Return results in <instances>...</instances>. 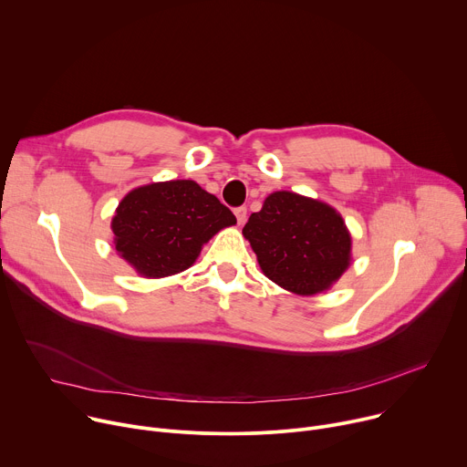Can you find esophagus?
I'll return each instance as SVG.
<instances>
[{
  "label": "esophagus",
  "instance_id": "esophagus-1",
  "mask_svg": "<svg viewBox=\"0 0 467 467\" xmlns=\"http://www.w3.org/2000/svg\"><path fill=\"white\" fill-rule=\"evenodd\" d=\"M234 216H236L238 225H244V222H245V218H247V209H245V207H238V209H234Z\"/></svg>",
  "mask_w": 467,
  "mask_h": 467
}]
</instances>
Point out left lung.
<instances>
[{
	"label": "left lung",
	"mask_w": 467,
	"mask_h": 467,
	"mask_svg": "<svg viewBox=\"0 0 467 467\" xmlns=\"http://www.w3.org/2000/svg\"><path fill=\"white\" fill-rule=\"evenodd\" d=\"M262 274L297 296L328 290L351 262V234L342 216L294 192H274L244 227Z\"/></svg>",
	"instance_id": "left-lung-1"
}]
</instances>
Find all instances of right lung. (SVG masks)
Returning <instances> with one entry per match:
<instances>
[{"label":"right lung","mask_w":467,"mask_h":467,"mask_svg":"<svg viewBox=\"0 0 467 467\" xmlns=\"http://www.w3.org/2000/svg\"><path fill=\"white\" fill-rule=\"evenodd\" d=\"M234 223L216 195L182 179L130 190L110 227L119 256L140 275L159 279L190 268L203 244Z\"/></svg>","instance_id":"add662e5"}]
</instances>
